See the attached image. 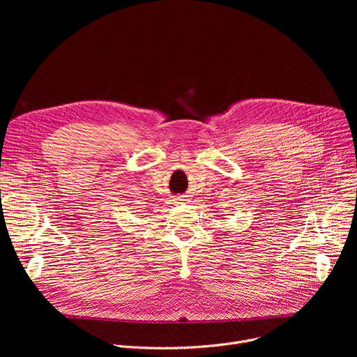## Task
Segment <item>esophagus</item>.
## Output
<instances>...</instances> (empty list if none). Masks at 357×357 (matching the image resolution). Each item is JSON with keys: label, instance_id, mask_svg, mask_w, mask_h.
<instances>
[{"label": "esophagus", "instance_id": "1", "mask_svg": "<svg viewBox=\"0 0 357 357\" xmlns=\"http://www.w3.org/2000/svg\"><path fill=\"white\" fill-rule=\"evenodd\" d=\"M174 202H175V203H186V202H188V196H185V195H178V196L174 197Z\"/></svg>", "mask_w": 357, "mask_h": 357}]
</instances>
